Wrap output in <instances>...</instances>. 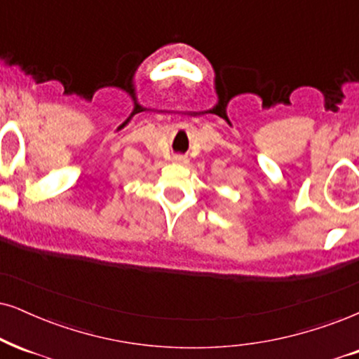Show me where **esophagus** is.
Wrapping results in <instances>:
<instances>
[{
    "instance_id": "34e87169",
    "label": "esophagus",
    "mask_w": 359,
    "mask_h": 359,
    "mask_svg": "<svg viewBox=\"0 0 359 359\" xmlns=\"http://www.w3.org/2000/svg\"><path fill=\"white\" fill-rule=\"evenodd\" d=\"M172 163H176V165H187L188 158L187 156H181V154H176V156L172 158Z\"/></svg>"
}]
</instances>
